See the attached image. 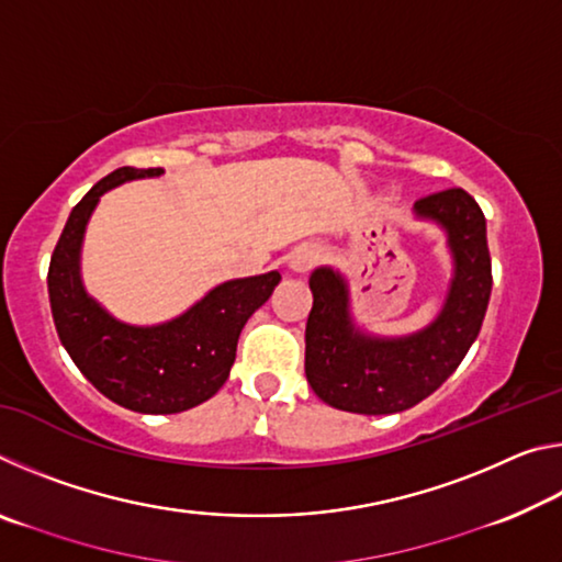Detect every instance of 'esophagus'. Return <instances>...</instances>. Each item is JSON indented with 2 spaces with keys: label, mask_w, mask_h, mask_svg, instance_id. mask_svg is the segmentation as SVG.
Wrapping results in <instances>:
<instances>
[{
  "label": "esophagus",
  "mask_w": 562,
  "mask_h": 562,
  "mask_svg": "<svg viewBox=\"0 0 562 562\" xmlns=\"http://www.w3.org/2000/svg\"><path fill=\"white\" fill-rule=\"evenodd\" d=\"M317 260H319V252L315 250V247L304 245V247H297V250L290 255V268L297 272H307Z\"/></svg>",
  "instance_id": "34e87169"
}]
</instances>
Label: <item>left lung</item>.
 <instances>
[{
  "mask_svg": "<svg viewBox=\"0 0 562 562\" xmlns=\"http://www.w3.org/2000/svg\"><path fill=\"white\" fill-rule=\"evenodd\" d=\"M414 213L439 223L453 255L446 302L429 327L408 337H372L349 317L339 272H312V310L304 329V374L329 406L351 414H396L431 396L479 337L491 300L486 217L463 188L418 198Z\"/></svg>",
  "mask_w": 562,
  "mask_h": 562,
  "instance_id": "8db88e82",
  "label": "left lung"
}]
</instances>
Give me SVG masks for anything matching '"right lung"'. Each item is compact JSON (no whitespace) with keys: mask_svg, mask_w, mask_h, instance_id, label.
I'll use <instances>...</instances> for the list:
<instances>
[{"mask_svg":"<svg viewBox=\"0 0 562 562\" xmlns=\"http://www.w3.org/2000/svg\"><path fill=\"white\" fill-rule=\"evenodd\" d=\"M164 168H119L74 205L49 262V302L56 331L81 374L99 392L140 414H178L217 394L231 376L245 322L278 288L280 272L217 284L183 315L156 327L113 319L81 282L83 231L106 190L156 178Z\"/></svg>","mask_w":562,"mask_h":562,"instance_id":"1","label":"right lung"}]
</instances>
